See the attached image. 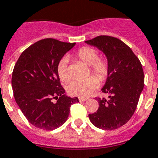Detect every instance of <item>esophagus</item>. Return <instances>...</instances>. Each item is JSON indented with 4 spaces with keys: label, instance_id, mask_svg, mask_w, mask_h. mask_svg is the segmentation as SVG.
<instances>
[{
    "label": "esophagus",
    "instance_id": "esophagus-1",
    "mask_svg": "<svg viewBox=\"0 0 158 158\" xmlns=\"http://www.w3.org/2000/svg\"><path fill=\"white\" fill-rule=\"evenodd\" d=\"M79 100L80 102H84V101H86V100H87V98H83V97H79Z\"/></svg>",
    "mask_w": 158,
    "mask_h": 158
}]
</instances>
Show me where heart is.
Masks as SVG:
<instances>
[{
  "mask_svg": "<svg viewBox=\"0 0 158 158\" xmlns=\"http://www.w3.org/2000/svg\"><path fill=\"white\" fill-rule=\"evenodd\" d=\"M76 57L79 58L85 64L90 66L91 72L94 73L99 80L103 81L108 76V64L105 59H98L97 51L89 47H83L76 53ZM68 59L64 58L61 59L57 66V72L59 79L63 83H67L71 79L67 69ZM98 80L94 76L88 77L83 80H74L67 87V92L71 95L87 97L97 87Z\"/></svg>",
  "mask_w": 158,
  "mask_h": 158,
  "instance_id": "heart-1",
  "label": "heart"
}]
</instances>
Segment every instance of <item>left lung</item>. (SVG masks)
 <instances>
[{
    "label": "left lung",
    "mask_w": 158,
    "mask_h": 158,
    "mask_svg": "<svg viewBox=\"0 0 158 158\" xmlns=\"http://www.w3.org/2000/svg\"><path fill=\"white\" fill-rule=\"evenodd\" d=\"M85 42L104 53L108 64L101 89L108 98H96L99 108L88 116L97 128L116 129L126 124L136 110L144 88L142 66L130 47L118 38L101 35Z\"/></svg>",
    "instance_id": "1"
}]
</instances>
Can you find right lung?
Instances as JSON below:
<instances>
[{"instance_id":"obj_1","label":"right lung","mask_w":158,"mask_h":158,"mask_svg":"<svg viewBox=\"0 0 158 158\" xmlns=\"http://www.w3.org/2000/svg\"><path fill=\"white\" fill-rule=\"evenodd\" d=\"M75 45L42 39L24 50L14 66L12 87L16 103L36 128L54 130L60 127L67 121L71 106L79 102L65 94L57 72L59 61Z\"/></svg>"}]
</instances>
